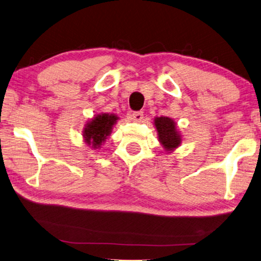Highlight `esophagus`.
<instances>
[{
  "mask_svg": "<svg viewBox=\"0 0 261 261\" xmlns=\"http://www.w3.org/2000/svg\"><path fill=\"white\" fill-rule=\"evenodd\" d=\"M129 118L130 120H133L135 122H141L143 119V112H141V111H136V112L129 114Z\"/></svg>",
  "mask_w": 261,
  "mask_h": 261,
  "instance_id": "obj_1",
  "label": "esophagus"
}]
</instances>
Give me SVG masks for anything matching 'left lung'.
<instances>
[{"instance_id":"1","label":"left lung","mask_w":261,"mask_h":261,"mask_svg":"<svg viewBox=\"0 0 261 261\" xmlns=\"http://www.w3.org/2000/svg\"><path fill=\"white\" fill-rule=\"evenodd\" d=\"M155 126L161 143L163 144L165 149L172 150V149L177 148L180 144V136L178 134L173 120L166 117L156 118Z\"/></svg>"}]
</instances>
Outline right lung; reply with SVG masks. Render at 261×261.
I'll list each match as a JSON object with an SVG mask.
<instances>
[{
	"label": "right lung",
	"mask_w": 261,
	"mask_h": 261,
	"mask_svg": "<svg viewBox=\"0 0 261 261\" xmlns=\"http://www.w3.org/2000/svg\"><path fill=\"white\" fill-rule=\"evenodd\" d=\"M118 117L114 114H99L88 123L84 130V138L87 143L92 144L93 148L99 147L104 142L106 136L110 134L111 129L117 121Z\"/></svg>",
	"instance_id": "obj_1"
}]
</instances>
